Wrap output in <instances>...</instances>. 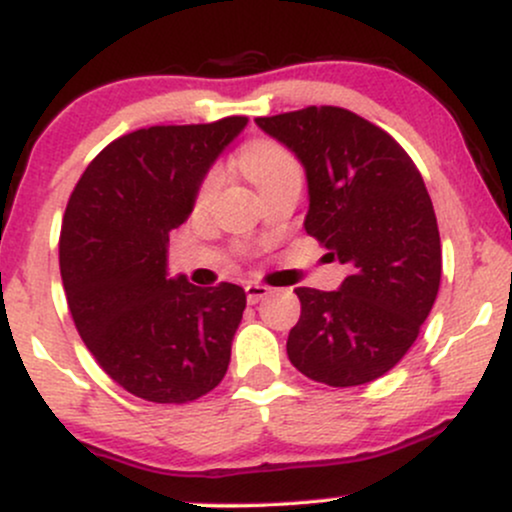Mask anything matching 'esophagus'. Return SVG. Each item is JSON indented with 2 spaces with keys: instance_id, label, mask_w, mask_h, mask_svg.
I'll use <instances>...</instances> for the list:
<instances>
[{
  "instance_id": "1",
  "label": "esophagus",
  "mask_w": 512,
  "mask_h": 512,
  "mask_svg": "<svg viewBox=\"0 0 512 512\" xmlns=\"http://www.w3.org/2000/svg\"><path fill=\"white\" fill-rule=\"evenodd\" d=\"M245 293H248V303L255 305V303L264 301V298L272 293V289H269V286H264V284H248V286H245Z\"/></svg>"
}]
</instances>
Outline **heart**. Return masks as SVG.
Masks as SVG:
<instances>
[{
    "label": "heart",
    "instance_id": "obj_1",
    "mask_svg": "<svg viewBox=\"0 0 512 512\" xmlns=\"http://www.w3.org/2000/svg\"><path fill=\"white\" fill-rule=\"evenodd\" d=\"M240 166H243L248 178L255 182L257 187H262L264 182L276 178V175L298 168V163L291 151L279 142H272V139H255V142H250L243 149V154H240ZM221 180L223 173L219 168L209 170L197 190V204L207 202V199L216 192V187L221 185Z\"/></svg>",
    "mask_w": 512,
    "mask_h": 512
}]
</instances>
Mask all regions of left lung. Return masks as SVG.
I'll use <instances>...</instances> for the list:
<instances>
[{
	"label": "left lung",
	"instance_id": "obj_1",
	"mask_svg": "<svg viewBox=\"0 0 512 512\" xmlns=\"http://www.w3.org/2000/svg\"><path fill=\"white\" fill-rule=\"evenodd\" d=\"M255 122L305 166L308 236L351 267L339 291L296 289L289 361L330 387L373 383L402 361L438 296L443 257L424 178L385 129L337 105Z\"/></svg>",
	"mask_w": 512,
	"mask_h": 512
}]
</instances>
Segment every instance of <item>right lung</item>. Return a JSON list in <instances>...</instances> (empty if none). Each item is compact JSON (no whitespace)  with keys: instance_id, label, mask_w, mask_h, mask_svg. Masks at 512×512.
Wrapping results in <instances>:
<instances>
[{"instance_id":"right-lung-1","label":"right lung","mask_w":512,"mask_h":512,"mask_svg":"<svg viewBox=\"0 0 512 512\" xmlns=\"http://www.w3.org/2000/svg\"><path fill=\"white\" fill-rule=\"evenodd\" d=\"M248 125H156L117 137L69 195L60 272L72 320L105 373L134 397L195 402L221 383L245 291L168 279L170 231L190 216L223 146Z\"/></svg>"}]
</instances>
